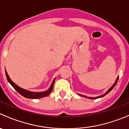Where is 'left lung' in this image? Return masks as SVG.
<instances>
[{
  "mask_svg": "<svg viewBox=\"0 0 129 129\" xmlns=\"http://www.w3.org/2000/svg\"><path fill=\"white\" fill-rule=\"evenodd\" d=\"M118 80H119V76L117 77V79H116V80H115V83H114V84H113V85L110 88V89H109V90H108L106 92H105V93H104L103 95H100V96H98V97H87V96H85V95H81V94H79V93H78V94H79V95H80V96H81V97H85V98H88V99H99V98H101V97H103L104 96H105V95H107V94L108 93H109V92H110V91L112 90L113 89H114V87H115V85H116L117 84V81H118Z\"/></svg>",
  "mask_w": 129,
  "mask_h": 129,
  "instance_id": "8db88e82",
  "label": "left lung"
}]
</instances>
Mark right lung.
I'll use <instances>...</instances> for the list:
<instances>
[{
    "instance_id": "obj_1",
    "label": "right lung",
    "mask_w": 129,
    "mask_h": 129,
    "mask_svg": "<svg viewBox=\"0 0 129 129\" xmlns=\"http://www.w3.org/2000/svg\"><path fill=\"white\" fill-rule=\"evenodd\" d=\"M6 75L7 77V80L9 81V82L10 83V85L14 88V89L17 91V92H19L21 95L24 96V97L27 99H39V98H42V97H47V95H49L50 93H51L52 90L53 89V87H54V82H55V79H54L51 85L50 86L49 89L46 91H44V92H30V91L27 90L22 89V88L20 87L19 86H18L17 85L15 84L12 80L10 79V78L9 77L8 74H7V71L6 70Z\"/></svg>"
}]
</instances>
